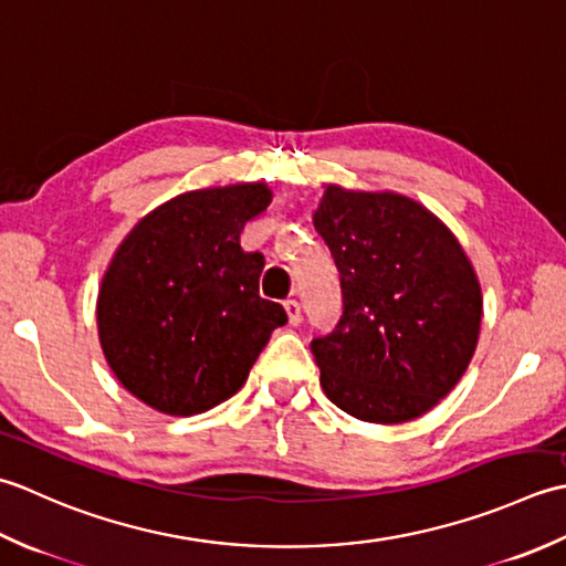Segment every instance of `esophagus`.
<instances>
[{
  "label": "esophagus",
  "mask_w": 566,
  "mask_h": 566,
  "mask_svg": "<svg viewBox=\"0 0 566 566\" xmlns=\"http://www.w3.org/2000/svg\"><path fill=\"white\" fill-rule=\"evenodd\" d=\"M283 307H285V313H287V322H291L293 327L300 325V319H303V315H300V303H297V300H285Z\"/></svg>",
  "instance_id": "obj_1"
}]
</instances>
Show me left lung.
I'll list each match as a JSON object with an SVG mask.
<instances>
[{
	"label": "left lung",
	"mask_w": 566,
	"mask_h": 566,
	"mask_svg": "<svg viewBox=\"0 0 566 566\" xmlns=\"http://www.w3.org/2000/svg\"><path fill=\"white\" fill-rule=\"evenodd\" d=\"M337 263L344 310L310 349L325 396L364 422L432 410L476 352L481 285L457 237L398 192L327 186L313 214Z\"/></svg>",
	"instance_id": "left-lung-1"
}]
</instances>
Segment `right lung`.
I'll return each mask as SVG.
<instances>
[{
    "label": "right lung",
    "mask_w": 566,
    "mask_h": 566,
    "mask_svg": "<svg viewBox=\"0 0 566 566\" xmlns=\"http://www.w3.org/2000/svg\"><path fill=\"white\" fill-rule=\"evenodd\" d=\"M271 205L266 182L182 192L119 244L102 279L97 329L119 384L166 415H198L244 386L287 322L259 295L263 256L239 234Z\"/></svg>",
    "instance_id": "obj_1"
}]
</instances>
